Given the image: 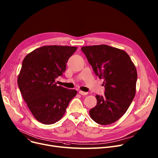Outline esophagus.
I'll return each instance as SVG.
<instances>
[{
  "instance_id": "1",
  "label": "esophagus",
  "mask_w": 158,
  "mask_h": 158,
  "mask_svg": "<svg viewBox=\"0 0 158 158\" xmlns=\"http://www.w3.org/2000/svg\"><path fill=\"white\" fill-rule=\"evenodd\" d=\"M79 93L80 94H82V95H87V94H88V93L85 92V91H79Z\"/></svg>"
}]
</instances>
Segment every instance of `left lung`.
Wrapping results in <instances>:
<instances>
[{"mask_svg":"<svg viewBox=\"0 0 158 158\" xmlns=\"http://www.w3.org/2000/svg\"><path fill=\"white\" fill-rule=\"evenodd\" d=\"M95 74L104 79L105 96L96 95L97 105L89 110L91 118L101 125L112 124L127 111L136 93L137 72L124 51L106 44L83 46Z\"/></svg>","mask_w":158,"mask_h":158,"instance_id":"left-lung-1","label":"left lung"}]
</instances>
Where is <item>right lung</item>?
I'll list each match as a JSON object with an SVG mask.
<instances>
[{
  "label": "right lung",
  "mask_w": 158,
  "mask_h": 158,
  "mask_svg": "<svg viewBox=\"0 0 158 158\" xmlns=\"http://www.w3.org/2000/svg\"><path fill=\"white\" fill-rule=\"evenodd\" d=\"M77 49L68 46H43L30 52L23 61L18 85L30 112L41 123L52 124L60 121L77 93L56 82Z\"/></svg>",
  "instance_id": "1"
}]
</instances>
